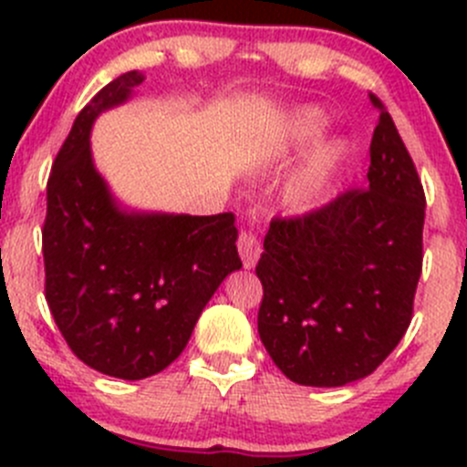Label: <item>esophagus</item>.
<instances>
[{
	"label": "esophagus",
	"instance_id": "34e87169",
	"mask_svg": "<svg viewBox=\"0 0 467 467\" xmlns=\"http://www.w3.org/2000/svg\"><path fill=\"white\" fill-rule=\"evenodd\" d=\"M237 248H239V255H242V262L246 268H253L260 260V239H257L255 233H251V230H244L242 234H239V242H237Z\"/></svg>",
	"mask_w": 467,
	"mask_h": 467
}]
</instances>
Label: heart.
Here are the masks:
<instances>
[{"label": "heart", "mask_w": 467, "mask_h": 467, "mask_svg": "<svg viewBox=\"0 0 467 467\" xmlns=\"http://www.w3.org/2000/svg\"><path fill=\"white\" fill-rule=\"evenodd\" d=\"M329 126L327 110L321 106H300L291 115L286 124V133L282 138L280 155L303 153L307 146H312L325 133ZM352 144L350 140L338 135V138L327 140L318 144L314 153L309 155L305 167L291 178L286 187L285 201L294 212H309L321 203L323 194L329 190L341 169L346 167L350 158Z\"/></svg>", "instance_id": "heart-1"}]
</instances>
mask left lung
<instances>
[{
    "mask_svg": "<svg viewBox=\"0 0 467 467\" xmlns=\"http://www.w3.org/2000/svg\"><path fill=\"white\" fill-rule=\"evenodd\" d=\"M379 110L366 190L271 221L257 262V332L291 381L346 386L395 350L422 271L425 192L393 119Z\"/></svg>",
    "mask_w": 467,
    "mask_h": 467,
    "instance_id": "left-lung-1",
    "label": "left lung"
}]
</instances>
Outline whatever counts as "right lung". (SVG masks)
<instances>
[{"instance_id":"right-lung-1","label":"right lung","mask_w":467,"mask_h":467,"mask_svg":"<svg viewBox=\"0 0 467 467\" xmlns=\"http://www.w3.org/2000/svg\"><path fill=\"white\" fill-rule=\"evenodd\" d=\"M144 81L126 72L78 112L47 182L45 296L60 334L89 368L144 379L190 341L221 282L242 268L230 212L130 210L99 173L89 133Z\"/></svg>"}]
</instances>
